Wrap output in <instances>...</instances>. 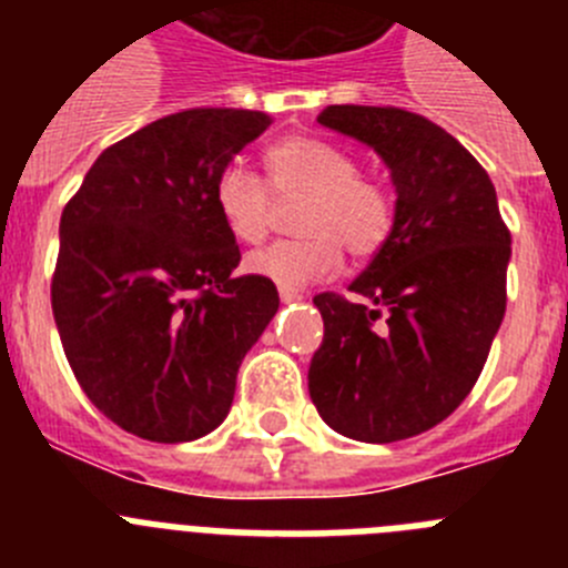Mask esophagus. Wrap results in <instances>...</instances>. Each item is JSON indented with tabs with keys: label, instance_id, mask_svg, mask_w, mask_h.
<instances>
[{
	"label": "esophagus",
	"instance_id": "esophagus-1",
	"mask_svg": "<svg viewBox=\"0 0 568 568\" xmlns=\"http://www.w3.org/2000/svg\"><path fill=\"white\" fill-rule=\"evenodd\" d=\"M278 298L284 301V304H293V301H301V293L298 290H290V287H278Z\"/></svg>",
	"mask_w": 568,
	"mask_h": 568
}]
</instances>
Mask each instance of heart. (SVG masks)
I'll list each match as a JSON object with an SVG mask.
<instances>
[{
  "instance_id": "obj_1",
  "label": "heart",
  "mask_w": 568,
  "mask_h": 568,
  "mask_svg": "<svg viewBox=\"0 0 568 568\" xmlns=\"http://www.w3.org/2000/svg\"><path fill=\"white\" fill-rule=\"evenodd\" d=\"M270 187L281 202L304 199L301 239L273 241L247 255V270L275 287H307L341 264V244L355 258L378 253L393 227V202L381 184L358 175L346 150L310 135H290L267 150ZM258 175L233 162L215 175V213L241 244L267 235L275 199Z\"/></svg>"
}]
</instances>
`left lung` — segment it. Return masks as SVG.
<instances>
[{
	"label": "left lung",
	"instance_id": "1",
	"mask_svg": "<svg viewBox=\"0 0 568 568\" xmlns=\"http://www.w3.org/2000/svg\"><path fill=\"white\" fill-rule=\"evenodd\" d=\"M318 124L373 148L395 187L384 247L349 284L364 304L321 293L324 341L310 398L364 444L433 429L471 393L506 313L511 235L475 155L400 108L329 104Z\"/></svg>",
	"mask_w": 568,
	"mask_h": 568
}]
</instances>
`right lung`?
I'll list each match as a JSON object with an SVG mask.
<instances>
[{"label":"right lung","mask_w":568,"mask_h":568,"mask_svg":"<svg viewBox=\"0 0 568 568\" xmlns=\"http://www.w3.org/2000/svg\"><path fill=\"white\" fill-rule=\"evenodd\" d=\"M267 113L164 115L99 155L62 210L50 301L68 364L99 413L155 444L227 418L235 375L278 313V290L239 275L213 184L270 128Z\"/></svg>","instance_id":"1"}]
</instances>
